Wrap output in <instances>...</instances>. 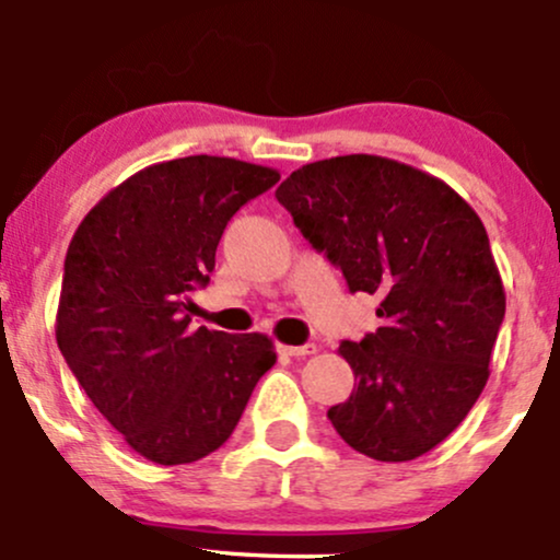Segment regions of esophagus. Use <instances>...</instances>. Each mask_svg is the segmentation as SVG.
<instances>
[{"label":"esophagus","instance_id":"obj_1","mask_svg":"<svg viewBox=\"0 0 560 560\" xmlns=\"http://www.w3.org/2000/svg\"><path fill=\"white\" fill-rule=\"evenodd\" d=\"M316 350H318L316 345H279V352H284V355H292V358L313 355Z\"/></svg>","mask_w":560,"mask_h":560}]
</instances>
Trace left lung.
<instances>
[{
  "instance_id": "left-lung-1",
  "label": "left lung",
  "mask_w": 560,
  "mask_h": 560,
  "mask_svg": "<svg viewBox=\"0 0 560 560\" xmlns=\"http://www.w3.org/2000/svg\"><path fill=\"white\" fill-rule=\"evenodd\" d=\"M276 199L350 292L378 300L382 326L339 345L358 384L329 408L334 429L374 460L429 453L479 400L505 316L481 218L442 178L378 155L302 165Z\"/></svg>"
}]
</instances>
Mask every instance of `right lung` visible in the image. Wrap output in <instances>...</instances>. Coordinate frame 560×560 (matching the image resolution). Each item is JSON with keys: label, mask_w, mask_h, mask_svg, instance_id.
Returning <instances> with one entry per match:
<instances>
[{"label": "right lung", "mask_w": 560, "mask_h": 560, "mask_svg": "<svg viewBox=\"0 0 560 560\" xmlns=\"http://www.w3.org/2000/svg\"><path fill=\"white\" fill-rule=\"evenodd\" d=\"M279 178L234 158L155 163L107 191L70 240L57 347L94 408L152 464L221 447L276 363L266 334L191 329L186 294L210 281L231 215Z\"/></svg>", "instance_id": "obj_1"}]
</instances>
